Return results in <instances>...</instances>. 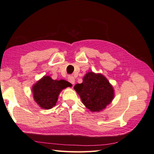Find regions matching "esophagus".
<instances>
[{
	"instance_id": "34e87169",
	"label": "esophagus",
	"mask_w": 154,
	"mask_h": 154,
	"mask_svg": "<svg viewBox=\"0 0 154 154\" xmlns=\"http://www.w3.org/2000/svg\"><path fill=\"white\" fill-rule=\"evenodd\" d=\"M68 81L70 83H71L72 85H74V83H75V79H74V78L72 77V76H69L68 77Z\"/></svg>"
}]
</instances>
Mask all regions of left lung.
Returning a JSON list of instances; mask_svg holds the SVG:
<instances>
[{"instance_id":"1","label":"left lung","mask_w":154,"mask_h":154,"mask_svg":"<svg viewBox=\"0 0 154 154\" xmlns=\"http://www.w3.org/2000/svg\"><path fill=\"white\" fill-rule=\"evenodd\" d=\"M74 90L84 105L91 112H100L105 109L114 97L113 87L101 74L88 72L82 83L74 85Z\"/></svg>"}]
</instances>
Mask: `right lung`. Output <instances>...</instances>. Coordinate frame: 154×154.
Segmentation results:
<instances>
[{
    "label": "right lung",
    "instance_id": "1",
    "mask_svg": "<svg viewBox=\"0 0 154 154\" xmlns=\"http://www.w3.org/2000/svg\"><path fill=\"white\" fill-rule=\"evenodd\" d=\"M70 86L71 83L66 80H54L49 76H44L32 86L33 98L41 108L52 109L57 103L60 92Z\"/></svg>",
    "mask_w": 154,
    "mask_h": 154
}]
</instances>
